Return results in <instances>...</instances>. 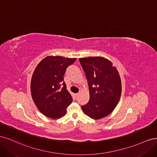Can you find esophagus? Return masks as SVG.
<instances>
[{"label": "esophagus", "instance_id": "obj_1", "mask_svg": "<svg viewBox=\"0 0 157 157\" xmlns=\"http://www.w3.org/2000/svg\"><path fill=\"white\" fill-rule=\"evenodd\" d=\"M78 95H79V94H78H78H75V98H78Z\"/></svg>", "mask_w": 157, "mask_h": 157}]
</instances>
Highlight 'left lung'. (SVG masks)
<instances>
[{
  "label": "left lung",
  "mask_w": 157,
  "mask_h": 157,
  "mask_svg": "<svg viewBox=\"0 0 157 157\" xmlns=\"http://www.w3.org/2000/svg\"><path fill=\"white\" fill-rule=\"evenodd\" d=\"M88 83L90 99L81 106L84 113L93 119L110 114L121 98V80L111 61L103 57L79 58Z\"/></svg>",
  "instance_id": "obj_1"
}]
</instances>
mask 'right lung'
I'll use <instances>...</instances> for the list:
<instances>
[{
    "instance_id": "obj_1",
    "label": "right lung",
    "mask_w": 157,
    "mask_h": 157,
    "mask_svg": "<svg viewBox=\"0 0 157 157\" xmlns=\"http://www.w3.org/2000/svg\"><path fill=\"white\" fill-rule=\"evenodd\" d=\"M77 58L48 56L38 64L31 82L32 98L38 109L49 118L57 119L65 115L73 101L63 81L67 68Z\"/></svg>"
}]
</instances>
